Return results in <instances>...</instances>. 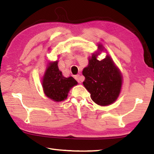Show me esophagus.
Masks as SVG:
<instances>
[{
	"label": "esophagus",
	"instance_id": "obj_1",
	"mask_svg": "<svg viewBox=\"0 0 154 154\" xmlns=\"http://www.w3.org/2000/svg\"><path fill=\"white\" fill-rule=\"evenodd\" d=\"M75 79H76L79 83H80L81 82H82V80H81V77H80L79 75H75Z\"/></svg>",
	"mask_w": 154,
	"mask_h": 154
}]
</instances>
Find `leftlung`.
Instances as JSON below:
<instances>
[{"mask_svg": "<svg viewBox=\"0 0 154 154\" xmlns=\"http://www.w3.org/2000/svg\"><path fill=\"white\" fill-rule=\"evenodd\" d=\"M99 51H103L102 45L98 44ZM98 53H94L89 58V64L83 70L85 80L84 87L90 93V97L95 103L106 106L113 103L120 93L122 76L113 60L109 55L102 60H98Z\"/></svg>", "mask_w": 154, "mask_h": 154, "instance_id": "left-lung-1", "label": "left lung"}]
</instances>
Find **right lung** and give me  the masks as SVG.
Wrapping results in <instances>:
<instances>
[{
  "instance_id": "obj_1",
  "label": "right lung",
  "mask_w": 154,
  "mask_h": 154,
  "mask_svg": "<svg viewBox=\"0 0 154 154\" xmlns=\"http://www.w3.org/2000/svg\"><path fill=\"white\" fill-rule=\"evenodd\" d=\"M77 85L73 77H64L58 66V61L49 62L42 80L45 94L56 102L64 100L70 89Z\"/></svg>"
}]
</instances>
